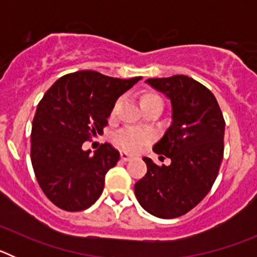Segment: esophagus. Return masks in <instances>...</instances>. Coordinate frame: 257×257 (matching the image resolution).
I'll return each mask as SVG.
<instances>
[{
  "label": "esophagus",
  "instance_id": "1",
  "mask_svg": "<svg viewBox=\"0 0 257 257\" xmlns=\"http://www.w3.org/2000/svg\"><path fill=\"white\" fill-rule=\"evenodd\" d=\"M121 160L126 162V161L133 160V156H130V154H128V153H124V152H122V153H121Z\"/></svg>",
  "mask_w": 257,
  "mask_h": 257
}]
</instances>
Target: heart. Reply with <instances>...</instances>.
<instances>
[{
    "label": "heart",
    "instance_id": "obj_1",
    "mask_svg": "<svg viewBox=\"0 0 257 257\" xmlns=\"http://www.w3.org/2000/svg\"><path fill=\"white\" fill-rule=\"evenodd\" d=\"M140 104H142V108L148 105H154V104L163 105V100L162 97L158 96L157 94L148 92V94L142 95V97H140ZM118 106H119V100H117L114 103L110 114H115ZM149 139H151L149 134L144 133L142 130H138V128H123V130H121L119 133L114 135L115 144L126 152H136L139 148H142L143 145L147 144L149 142Z\"/></svg>",
    "mask_w": 257,
    "mask_h": 257
}]
</instances>
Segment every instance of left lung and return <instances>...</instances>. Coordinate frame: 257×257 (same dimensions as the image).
<instances>
[{
	"label": "left lung",
	"instance_id": "1",
	"mask_svg": "<svg viewBox=\"0 0 257 257\" xmlns=\"http://www.w3.org/2000/svg\"><path fill=\"white\" fill-rule=\"evenodd\" d=\"M147 83L171 100L172 123L153 147L171 163L158 166L144 157L148 170L135 184V196L153 216L175 219L196 207L216 180L225 121L216 97L196 79L178 74Z\"/></svg>",
	"mask_w": 257,
	"mask_h": 257
}]
</instances>
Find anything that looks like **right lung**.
<instances>
[{"mask_svg":"<svg viewBox=\"0 0 257 257\" xmlns=\"http://www.w3.org/2000/svg\"><path fill=\"white\" fill-rule=\"evenodd\" d=\"M142 78L78 70L60 77L41 99L32 122L31 161L38 185L59 208L82 211L100 197L119 152L105 143L90 154L82 144L103 134L118 97Z\"/></svg>","mask_w":257,"mask_h":257,"instance_id":"add662e5","label":"right lung"}]
</instances>
